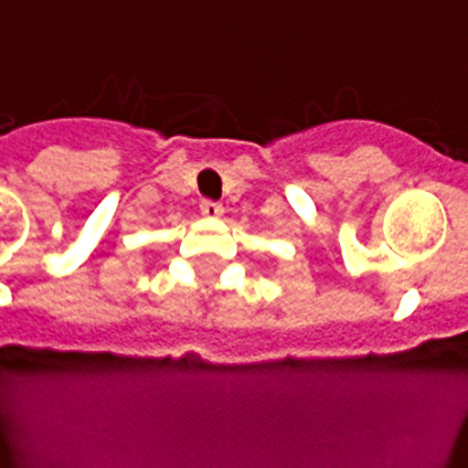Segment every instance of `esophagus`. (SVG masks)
I'll list each match as a JSON object with an SVG mask.
<instances>
[{
	"label": "esophagus",
	"instance_id": "34e87169",
	"mask_svg": "<svg viewBox=\"0 0 468 468\" xmlns=\"http://www.w3.org/2000/svg\"><path fill=\"white\" fill-rule=\"evenodd\" d=\"M201 213H204L206 218H220V215L225 213V208H222L220 204H215V201H201Z\"/></svg>",
	"mask_w": 468,
	"mask_h": 468
}]
</instances>
